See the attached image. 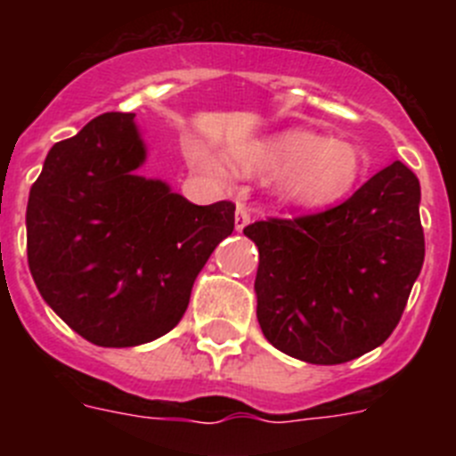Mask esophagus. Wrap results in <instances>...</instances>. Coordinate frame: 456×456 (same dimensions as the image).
I'll return each instance as SVG.
<instances>
[{"label": "esophagus", "mask_w": 456, "mask_h": 456, "mask_svg": "<svg viewBox=\"0 0 456 456\" xmlns=\"http://www.w3.org/2000/svg\"><path fill=\"white\" fill-rule=\"evenodd\" d=\"M248 221H251V212H248V208L244 203H237L235 208V228L237 231H244L248 225Z\"/></svg>", "instance_id": "esophagus-1"}]
</instances>
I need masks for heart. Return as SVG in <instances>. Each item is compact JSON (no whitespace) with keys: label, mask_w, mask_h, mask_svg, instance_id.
<instances>
[{"label":"heart","mask_w":456,"mask_h":456,"mask_svg":"<svg viewBox=\"0 0 456 456\" xmlns=\"http://www.w3.org/2000/svg\"><path fill=\"white\" fill-rule=\"evenodd\" d=\"M231 157L244 173L278 175L281 199L301 208L338 203L352 193L365 171L358 146L308 130L235 141L231 143ZM189 162L219 180L231 178V168L200 146L189 151Z\"/></svg>","instance_id":"heart-1"}]
</instances>
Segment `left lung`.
Wrapping results in <instances>:
<instances>
[{
  "label": "left lung",
  "instance_id": "8db88e82",
  "mask_svg": "<svg viewBox=\"0 0 456 456\" xmlns=\"http://www.w3.org/2000/svg\"><path fill=\"white\" fill-rule=\"evenodd\" d=\"M420 183L402 162L317 215L244 228L256 241L257 322L273 347L338 365L384 345L425 260Z\"/></svg>",
  "mask_w": 456,
  "mask_h": 456
}]
</instances>
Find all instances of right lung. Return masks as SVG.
<instances>
[{"instance_id": "obj_1", "label": "right lung", "mask_w": 456, "mask_h": 456, "mask_svg": "<svg viewBox=\"0 0 456 456\" xmlns=\"http://www.w3.org/2000/svg\"><path fill=\"white\" fill-rule=\"evenodd\" d=\"M134 114H102L47 152L27 205L40 297L98 347H136L183 320L193 281L235 228V205H193L136 173Z\"/></svg>"}]
</instances>
